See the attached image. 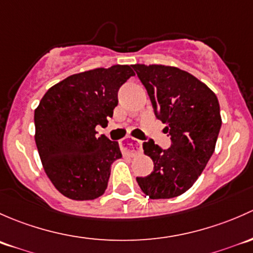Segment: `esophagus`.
<instances>
[{
	"mask_svg": "<svg viewBox=\"0 0 253 253\" xmlns=\"http://www.w3.org/2000/svg\"><path fill=\"white\" fill-rule=\"evenodd\" d=\"M121 150L122 152L126 153V155L129 156H135L137 153L141 152V141L136 139H126V141L122 142L121 145Z\"/></svg>",
	"mask_w": 253,
	"mask_h": 253,
	"instance_id": "esophagus-1",
	"label": "esophagus"
}]
</instances>
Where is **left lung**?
<instances>
[{
	"mask_svg": "<svg viewBox=\"0 0 253 253\" xmlns=\"http://www.w3.org/2000/svg\"><path fill=\"white\" fill-rule=\"evenodd\" d=\"M132 68L171 140L168 150L153 140L142 144L153 161V171L136 181L152 200L176 197L194 185L214 152L222 126L219 102L207 85L176 67L134 64Z\"/></svg>",
	"mask_w": 253,
	"mask_h": 253,
	"instance_id": "obj_1",
	"label": "left lung"
}]
</instances>
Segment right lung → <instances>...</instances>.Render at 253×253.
I'll use <instances>...</instances> for the list:
<instances>
[{"mask_svg": "<svg viewBox=\"0 0 253 253\" xmlns=\"http://www.w3.org/2000/svg\"><path fill=\"white\" fill-rule=\"evenodd\" d=\"M135 75L130 66L78 73L48 88L35 109V142L57 190L77 201L105 194L111 166L122 157L117 141L97 136L118 105V90Z\"/></svg>", "mask_w": 253, "mask_h": 253, "instance_id": "right-lung-1", "label": "right lung"}]
</instances>
